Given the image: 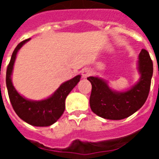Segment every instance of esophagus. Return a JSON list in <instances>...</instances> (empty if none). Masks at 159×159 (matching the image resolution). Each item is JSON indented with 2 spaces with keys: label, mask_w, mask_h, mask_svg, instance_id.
<instances>
[{
  "label": "esophagus",
  "mask_w": 159,
  "mask_h": 159,
  "mask_svg": "<svg viewBox=\"0 0 159 159\" xmlns=\"http://www.w3.org/2000/svg\"><path fill=\"white\" fill-rule=\"evenodd\" d=\"M92 71L88 68H84V69L82 70V76L83 78H87V77L90 76L92 75Z\"/></svg>",
  "instance_id": "obj_1"
}]
</instances>
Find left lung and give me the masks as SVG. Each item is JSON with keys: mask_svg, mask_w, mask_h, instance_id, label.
Wrapping results in <instances>:
<instances>
[{"mask_svg": "<svg viewBox=\"0 0 159 159\" xmlns=\"http://www.w3.org/2000/svg\"><path fill=\"white\" fill-rule=\"evenodd\" d=\"M139 82L126 92H116L99 77L90 76L92 84L90 107L99 117L111 120L127 118L139 110L148 97L153 75V63L148 52L142 49L139 56Z\"/></svg>", "mask_w": 159, "mask_h": 159, "instance_id": "8db88e82", "label": "left lung"}]
</instances>
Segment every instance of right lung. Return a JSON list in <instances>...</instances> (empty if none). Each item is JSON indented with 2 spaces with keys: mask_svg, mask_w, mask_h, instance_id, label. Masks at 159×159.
Segmentation results:
<instances>
[{
  "mask_svg": "<svg viewBox=\"0 0 159 159\" xmlns=\"http://www.w3.org/2000/svg\"><path fill=\"white\" fill-rule=\"evenodd\" d=\"M30 39L23 40L14 49L6 71V86L13 110L22 120L35 127H48L58 120L65 110V99L81 78L78 75L63 83L53 95L48 99L33 101L20 95L12 85L11 75L16 54L20 48Z\"/></svg>",
  "mask_w": 159,
  "mask_h": 159,
  "instance_id": "obj_1",
  "label": "right lung"
}]
</instances>
